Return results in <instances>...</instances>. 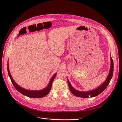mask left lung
<instances>
[{"label": "left lung", "mask_w": 122, "mask_h": 122, "mask_svg": "<svg viewBox=\"0 0 122 122\" xmlns=\"http://www.w3.org/2000/svg\"><path fill=\"white\" fill-rule=\"evenodd\" d=\"M110 59H111V66L110 69L109 70V72L108 75L104 81V82L102 84L101 86L99 87H97V88L92 89L87 92H81L76 90L70 84L68 79H67L68 81V84L69 85V89L71 92L76 97H83V98H88V97H97L98 95L100 94L102 92H103L105 88L107 87L108 85L109 84V82L112 78L113 74V70H114V63L112 59V57L110 56Z\"/></svg>", "instance_id": "1"}]
</instances>
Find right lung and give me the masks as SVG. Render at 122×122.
Returning <instances> with one entry per match:
<instances>
[{
	"label": "right lung",
	"mask_w": 122,
	"mask_h": 122,
	"mask_svg": "<svg viewBox=\"0 0 122 122\" xmlns=\"http://www.w3.org/2000/svg\"><path fill=\"white\" fill-rule=\"evenodd\" d=\"M7 70H8V74L10 78V80L12 81V83L13 85L15 88L17 89V90L21 93L22 94L26 96L29 97L31 98H41L46 97V95L48 94V93L50 92V89L51 88V86H52V82L55 79L56 73H55L52 76V78H51L49 84L47 85V86L44 88L43 89H41V90L39 91H35V90H28V89H25L20 86H19L18 85H17L14 80L12 77V76L10 74V71H9V65H8V64H7Z\"/></svg>",
	"instance_id": "obj_1"
}]
</instances>
